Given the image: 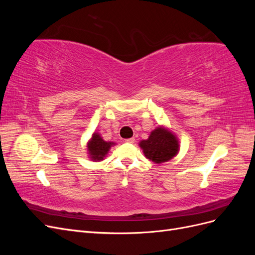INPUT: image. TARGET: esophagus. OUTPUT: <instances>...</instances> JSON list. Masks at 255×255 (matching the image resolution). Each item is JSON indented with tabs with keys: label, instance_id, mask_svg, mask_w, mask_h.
Listing matches in <instances>:
<instances>
[{
	"label": "esophagus",
	"instance_id": "34e87169",
	"mask_svg": "<svg viewBox=\"0 0 255 255\" xmlns=\"http://www.w3.org/2000/svg\"><path fill=\"white\" fill-rule=\"evenodd\" d=\"M126 141L128 142V143H134V142H135V138H134V137L128 138V139H126Z\"/></svg>",
	"mask_w": 255,
	"mask_h": 255
}]
</instances>
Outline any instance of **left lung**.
Instances as JSON below:
<instances>
[{
  "instance_id": "left-lung-1",
  "label": "left lung",
  "mask_w": 255,
  "mask_h": 255,
  "mask_svg": "<svg viewBox=\"0 0 255 255\" xmlns=\"http://www.w3.org/2000/svg\"><path fill=\"white\" fill-rule=\"evenodd\" d=\"M144 156L155 164L172 159L180 151V142L174 133L164 126L153 129L148 139L140 140Z\"/></svg>"
}]
</instances>
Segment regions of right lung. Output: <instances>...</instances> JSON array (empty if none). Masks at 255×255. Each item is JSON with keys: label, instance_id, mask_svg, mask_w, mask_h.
I'll return each mask as SVG.
<instances>
[{"label": "right lung", "instance_id": "obj_1", "mask_svg": "<svg viewBox=\"0 0 255 255\" xmlns=\"http://www.w3.org/2000/svg\"><path fill=\"white\" fill-rule=\"evenodd\" d=\"M116 143L113 141H105L101 135L95 132L87 142L88 157L94 161H101L106 157L110 149Z\"/></svg>", "mask_w": 255, "mask_h": 255}]
</instances>
